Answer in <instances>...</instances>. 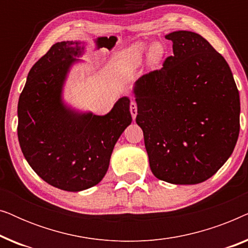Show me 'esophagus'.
Masks as SVG:
<instances>
[{"label":"esophagus","mask_w":248,"mask_h":248,"mask_svg":"<svg viewBox=\"0 0 248 248\" xmlns=\"http://www.w3.org/2000/svg\"><path fill=\"white\" fill-rule=\"evenodd\" d=\"M130 110H131L132 118L135 120V117H137V114H138V105H137V103H135V101H131Z\"/></svg>","instance_id":"34e87169"}]
</instances>
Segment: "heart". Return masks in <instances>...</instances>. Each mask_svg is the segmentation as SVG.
<instances>
[{
    "label": "heart",
    "mask_w": 248,
    "mask_h": 248,
    "mask_svg": "<svg viewBox=\"0 0 248 248\" xmlns=\"http://www.w3.org/2000/svg\"><path fill=\"white\" fill-rule=\"evenodd\" d=\"M147 48L148 46L145 45L144 43H138L128 47V48L125 49L120 56V62L122 64V66L125 67V69H130V70L137 69V67L141 64L142 59H143ZM164 54H165L164 46H162L161 44L155 43L150 48V53H149V61H150V63L152 64L158 63L159 61L162 59Z\"/></svg>",
    "instance_id": "b5f03b06"
}]
</instances>
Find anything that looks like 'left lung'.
Masks as SVG:
<instances>
[{
  "label": "left lung",
  "instance_id": "8db88e82",
  "mask_svg": "<svg viewBox=\"0 0 248 248\" xmlns=\"http://www.w3.org/2000/svg\"><path fill=\"white\" fill-rule=\"evenodd\" d=\"M172 54L137 81V123L152 174L193 185L216 174L239 135V93L226 60L199 33L166 36Z\"/></svg>",
  "mask_w": 248,
  "mask_h": 248
}]
</instances>
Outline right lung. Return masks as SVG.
<instances>
[{
	"label": "right lung",
	"instance_id": "1",
	"mask_svg": "<svg viewBox=\"0 0 248 248\" xmlns=\"http://www.w3.org/2000/svg\"><path fill=\"white\" fill-rule=\"evenodd\" d=\"M78 42H61L33 64L18 103V139L26 160L49 185L79 192L106 174L118 138L132 122L130 99L121 98L105 116L64 106L62 86L80 55Z\"/></svg>",
	"mask_w": 248,
	"mask_h": 248
}]
</instances>
